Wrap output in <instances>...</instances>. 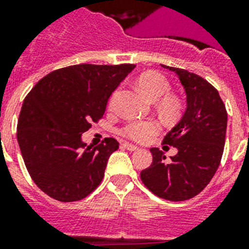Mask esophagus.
I'll list each match as a JSON object with an SVG mask.
<instances>
[{"label":"esophagus","mask_w":249,"mask_h":249,"mask_svg":"<svg viewBox=\"0 0 249 249\" xmlns=\"http://www.w3.org/2000/svg\"><path fill=\"white\" fill-rule=\"evenodd\" d=\"M123 147L128 149V151H137V149H138V147H137V145L130 144V143H124V144H123Z\"/></svg>","instance_id":"1"}]
</instances>
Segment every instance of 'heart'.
<instances>
[{"instance_id": "1", "label": "heart", "mask_w": 249, "mask_h": 249, "mask_svg": "<svg viewBox=\"0 0 249 249\" xmlns=\"http://www.w3.org/2000/svg\"><path fill=\"white\" fill-rule=\"evenodd\" d=\"M138 88L147 98L152 101L159 100L160 110L167 116H173L180 110V101L175 94L167 93L170 89V82L166 76L156 71L143 72L137 80ZM116 92L112 94L110 100V106H114ZM160 126L156 121L145 120V121H130L121 129L120 133L123 137L130 139L133 142L145 143L152 138L153 135L157 134Z\"/></svg>"}]
</instances>
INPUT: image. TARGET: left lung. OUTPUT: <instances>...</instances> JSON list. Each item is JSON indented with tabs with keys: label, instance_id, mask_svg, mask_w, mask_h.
Instances as JSON below:
<instances>
[{
	"label": "left lung",
	"instance_id": "1",
	"mask_svg": "<svg viewBox=\"0 0 249 249\" xmlns=\"http://www.w3.org/2000/svg\"><path fill=\"white\" fill-rule=\"evenodd\" d=\"M163 68L175 71L180 79L187 93V110L162 141V144L177 147V155L167 162L162 151L151 148L152 163L142 170L141 179L157 197L187 201L207 187L219 167L228 114L217 89L206 79L184 69Z\"/></svg>",
	"mask_w": 249,
	"mask_h": 249
}]
</instances>
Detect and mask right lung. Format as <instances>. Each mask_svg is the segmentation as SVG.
<instances>
[{"label":"right lung","mask_w":249,"mask_h":249,"mask_svg":"<svg viewBox=\"0 0 249 249\" xmlns=\"http://www.w3.org/2000/svg\"><path fill=\"white\" fill-rule=\"evenodd\" d=\"M134 68L79 64L57 69L26 94L16 135L26 170L40 191L56 201L75 202L100 185L119 142L106 138L86 148L82 134L102 119L111 93Z\"/></svg>","instance_id":"1"}]
</instances>
